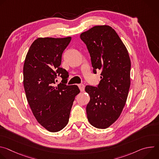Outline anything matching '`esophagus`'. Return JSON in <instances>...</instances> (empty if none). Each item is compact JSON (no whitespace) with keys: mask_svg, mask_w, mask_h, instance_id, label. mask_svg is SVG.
Masks as SVG:
<instances>
[{"mask_svg":"<svg viewBox=\"0 0 159 159\" xmlns=\"http://www.w3.org/2000/svg\"><path fill=\"white\" fill-rule=\"evenodd\" d=\"M78 86L79 87V89L80 90V91L83 92L84 90V89H85V85L84 84H80L78 85Z\"/></svg>","mask_w":159,"mask_h":159,"instance_id":"34e87169","label":"esophagus"}]
</instances>
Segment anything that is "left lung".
Listing matches in <instances>:
<instances>
[{
	"instance_id": "8db88e82",
	"label": "left lung",
	"mask_w": 159,
	"mask_h": 159,
	"mask_svg": "<svg viewBox=\"0 0 159 159\" xmlns=\"http://www.w3.org/2000/svg\"><path fill=\"white\" fill-rule=\"evenodd\" d=\"M80 37L90 53L93 73L101 71L99 85L85 88L90 98L86 107L87 119L93 126L105 129L118 120L126 104L130 87L129 54L109 26H94Z\"/></svg>"
}]
</instances>
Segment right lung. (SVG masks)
Wrapping results in <instances>:
<instances>
[{
    "label": "right lung",
    "instance_id": "obj_1",
    "mask_svg": "<svg viewBox=\"0 0 159 159\" xmlns=\"http://www.w3.org/2000/svg\"><path fill=\"white\" fill-rule=\"evenodd\" d=\"M71 39H36L24 63L23 84L28 102L38 122L50 132L61 130L69 123L73 102L80 93L77 85L65 84L69 74L60 66L62 53ZM60 75L62 83L55 87Z\"/></svg>",
    "mask_w": 159,
    "mask_h": 159
}]
</instances>
